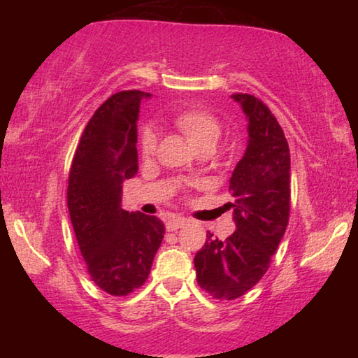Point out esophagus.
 Here are the masks:
<instances>
[{
  "mask_svg": "<svg viewBox=\"0 0 358 358\" xmlns=\"http://www.w3.org/2000/svg\"><path fill=\"white\" fill-rule=\"evenodd\" d=\"M186 220L185 217H172V220H169L167 222H166V227H167V230H177V229H181V227H185L186 226Z\"/></svg>",
  "mask_w": 358,
  "mask_h": 358,
  "instance_id": "esophagus-1",
  "label": "esophagus"
}]
</instances>
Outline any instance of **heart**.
Masks as SVG:
<instances>
[{
  "label": "heart",
  "instance_id": "1",
  "mask_svg": "<svg viewBox=\"0 0 358 358\" xmlns=\"http://www.w3.org/2000/svg\"><path fill=\"white\" fill-rule=\"evenodd\" d=\"M173 124L180 129L194 148L213 150L221 136V124L213 113L205 108H186L173 115ZM141 155L150 157L156 150V136L153 131L145 129L141 134Z\"/></svg>",
  "mask_w": 358,
  "mask_h": 358
}]
</instances>
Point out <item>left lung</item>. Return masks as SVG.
Instances as JSON below:
<instances>
[{"mask_svg": "<svg viewBox=\"0 0 358 358\" xmlns=\"http://www.w3.org/2000/svg\"><path fill=\"white\" fill-rule=\"evenodd\" d=\"M248 120L245 155L229 181L235 232L207 234L194 257L197 282L217 300H235L256 286L286 232L290 211V153L273 113L251 94L230 96Z\"/></svg>", "mask_w": 358, "mask_h": 358, "instance_id": "8db88e82", "label": "left lung"}]
</instances>
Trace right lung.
Returning a JSON list of instances; mask_svg holds the SVG:
<instances>
[{
  "mask_svg": "<svg viewBox=\"0 0 358 358\" xmlns=\"http://www.w3.org/2000/svg\"><path fill=\"white\" fill-rule=\"evenodd\" d=\"M150 98L138 90L110 96L83 129L69 172L68 208L88 273L117 296L147 281L166 234L159 217L121 207L123 181L138 171L141 101Z\"/></svg>",
  "mask_w": 358,
  "mask_h": 358,
  "instance_id": "1",
  "label": "right lung"
}]
</instances>
